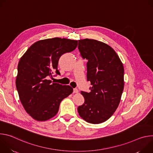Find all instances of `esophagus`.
I'll return each mask as SVG.
<instances>
[{"mask_svg": "<svg viewBox=\"0 0 153 153\" xmlns=\"http://www.w3.org/2000/svg\"><path fill=\"white\" fill-rule=\"evenodd\" d=\"M78 92H79V91H78V90L77 88H74L73 90V93H78Z\"/></svg>", "mask_w": 153, "mask_h": 153, "instance_id": "34e87169", "label": "esophagus"}]
</instances>
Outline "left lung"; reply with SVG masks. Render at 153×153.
<instances>
[{"label": "left lung", "mask_w": 153, "mask_h": 153, "mask_svg": "<svg viewBox=\"0 0 153 153\" xmlns=\"http://www.w3.org/2000/svg\"><path fill=\"white\" fill-rule=\"evenodd\" d=\"M78 48L87 62V80L91 92L82 91L84 103L79 106V116L86 122H105L116 111L124 88V68L116 51L106 43L94 39L79 40Z\"/></svg>", "instance_id": "8db88e82"}]
</instances>
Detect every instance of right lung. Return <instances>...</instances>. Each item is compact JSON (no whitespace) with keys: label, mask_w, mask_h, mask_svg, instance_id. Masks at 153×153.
I'll return each instance as SVG.
<instances>
[{"label":"right lung","mask_w":153,"mask_h":153,"mask_svg":"<svg viewBox=\"0 0 153 153\" xmlns=\"http://www.w3.org/2000/svg\"><path fill=\"white\" fill-rule=\"evenodd\" d=\"M77 42L59 37L40 40L20 59L16 88L25 111L34 119L45 121L53 118L58 113L61 101L73 93L70 86L52 82L49 78L54 72L60 74V57L75 50Z\"/></svg>","instance_id":"right-lung-1"}]
</instances>
